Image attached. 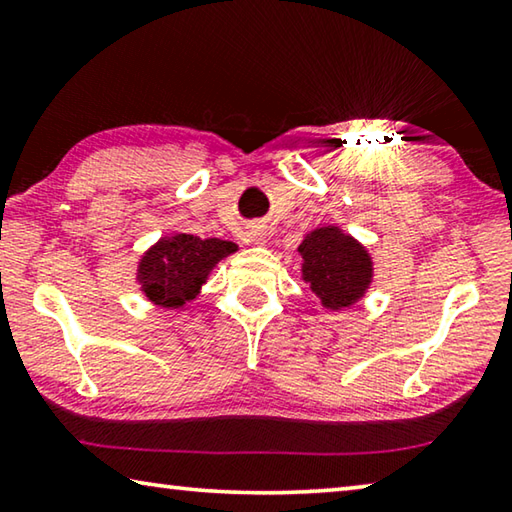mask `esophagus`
<instances>
[{"instance_id":"esophagus-1","label":"esophagus","mask_w":512,"mask_h":512,"mask_svg":"<svg viewBox=\"0 0 512 512\" xmlns=\"http://www.w3.org/2000/svg\"><path fill=\"white\" fill-rule=\"evenodd\" d=\"M248 241H250V244L264 246V244H266V230H264V225H253V228L248 230Z\"/></svg>"}]
</instances>
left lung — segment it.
Returning a JSON list of instances; mask_svg holds the SVG:
<instances>
[{
	"instance_id": "8db88e82",
	"label": "left lung",
	"mask_w": 512,
	"mask_h": 512,
	"mask_svg": "<svg viewBox=\"0 0 512 512\" xmlns=\"http://www.w3.org/2000/svg\"><path fill=\"white\" fill-rule=\"evenodd\" d=\"M300 277L316 293L320 307L345 311L366 298L375 280V262L359 239L341 225H318L302 237Z\"/></svg>"
}]
</instances>
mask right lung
Listing matches in <instances>:
<instances>
[{
    "label": "right lung",
    "mask_w": 512,
    "mask_h": 512,
    "mask_svg": "<svg viewBox=\"0 0 512 512\" xmlns=\"http://www.w3.org/2000/svg\"><path fill=\"white\" fill-rule=\"evenodd\" d=\"M237 250L235 241L169 232L144 250L137 262L135 282L151 305L183 309L201 293L214 268Z\"/></svg>",
    "instance_id": "1"
}]
</instances>
